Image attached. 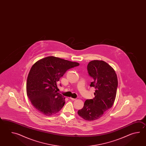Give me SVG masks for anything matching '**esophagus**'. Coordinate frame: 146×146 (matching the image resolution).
Listing matches in <instances>:
<instances>
[{
  "label": "esophagus",
  "instance_id": "1",
  "mask_svg": "<svg viewBox=\"0 0 146 146\" xmlns=\"http://www.w3.org/2000/svg\"><path fill=\"white\" fill-rule=\"evenodd\" d=\"M70 99L72 100V101H74V100H76V99H74V98H70Z\"/></svg>",
  "mask_w": 146,
  "mask_h": 146
}]
</instances>
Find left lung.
<instances>
[{
    "label": "left lung",
    "instance_id": "8db88e82",
    "mask_svg": "<svg viewBox=\"0 0 146 146\" xmlns=\"http://www.w3.org/2000/svg\"><path fill=\"white\" fill-rule=\"evenodd\" d=\"M87 69L94 80L90 87L96 89L94 97L93 99L87 100L78 114L84 120L91 121L101 117L112 108L116 98L118 80L114 69L104 61H91Z\"/></svg>",
    "mask_w": 146,
    "mask_h": 146
}]
</instances>
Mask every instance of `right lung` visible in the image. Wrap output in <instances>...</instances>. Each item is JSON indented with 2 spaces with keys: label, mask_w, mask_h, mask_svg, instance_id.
<instances>
[{
  "label": "right lung",
  "mask_w": 146,
  "mask_h": 146,
  "mask_svg": "<svg viewBox=\"0 0 146 146\" xmlns=\"http://www.w3.org/2000/svg\"><path fill=\"white\" fill-rule=\"evenodd\" d=\"M79 65L54 56L40 59L32 66L27 81V94L37 111L46 116L54 115L62 109L65 98L56 91L57 82L69 69Z\"/></svg>",
  "instance_id": "obj_1"
}]
</instances>
